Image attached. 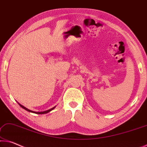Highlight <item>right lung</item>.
Masks as SVG:
<instances>
[{"instance_id":"obj_1","label":"right lung","mask_w":147,"mask_h":147,"mask_svg":"<svg viewBox=\"0 0 147 147\" xmlns=\"http://www.w3.org/2000/svg\"><path fill=\"white\" fill-rule=\"evenodd\" d=\"M19 105H20V106L23 108V109H25L26 111H28V112H31V113H36V114H45V113H49V112H50L51 111H52L53 109H54L55 108V107H53V108H51V109H49V110H47V111H43V112H35V111H31V110H30V109H27V108H26V107H25L24 106H23L22 105H21V104H19Z\"/></svg>"}]
</instances>
